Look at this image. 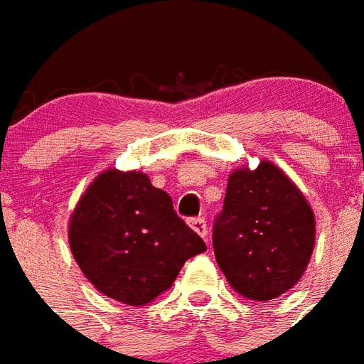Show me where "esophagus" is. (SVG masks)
<instances>
[{"label":"esophagus","instance_id":"obj_1","mask_svg":"<svg viewBox=\"0 0 364 364\" xmlns=\"http://www.w3.org/2000/svg\"><path fill=\"white\" fill-rule=\"evenodd\" d=\"M189 223H191V228H193L198 235L203 237L204 241H208V223H206L204 218H193Z\"/></svg>","mask_w":364,"mask_h":364}]
</instances>
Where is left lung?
<instances>
[{
    "instance_id": "8db88e82",
    "label": "left lung",
    "mask_w": 364,
    "mask_h": 364,
    "mask_svg": "<svg viewBox=\"0 0 364 364\" xmlns=\"http://www.w3.org/2000/svg\"><path fill=\"white\" fill-rule=\"evenodd\" d=\"M311 204L287 175L262 160L228 179L223 210L214 222L218 266L243 297L270 301L297 284L314 249Z\"/></svg>"
}]
</instances>
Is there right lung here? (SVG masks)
I'll return each instance as SVG.
<instances>
[{"label":"right lung","instance_id":"add662e5","mask_svg":"<svg viewBox=\"0 0 364 364\" xmlns=\"http://www.w3.org/2000/svg\"><path fill=\"white\" fill-rule=\"evenodd\" d=\"M69 245L86 279L107 297L146 305L171 287L206 245L175 214L171 196L146 173L106 169L69 220Z\"/></svg>","mask_w":364,"mask_h":364}]
</instances>
